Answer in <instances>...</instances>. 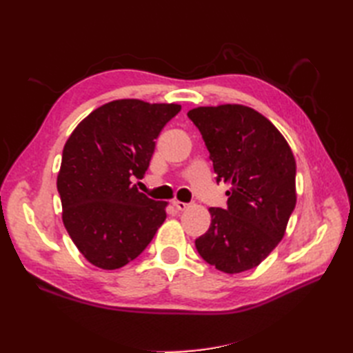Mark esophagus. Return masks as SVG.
<instances>
[{"instance_id":"34e87169","label":"esophagus","mask_w":353,"mask_h":353,"mask_svg":"<svg viewBox=\"0 0 353 353\" xmlns=\"http://www.w3.org/2000/svg\"><path fill=\"white\" fill-rule=\"evenodd\" d=\"M174 206L179 209V211H185V209H188L191 206V203H185V201L174 200Z\"/></svg>"}]
</instances>
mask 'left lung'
Segmentation results:
<instances>
[{
  "instance_id": "obj_1",
  "label": "left lung",
  "mask_w": 353,
  "mask_h": 353,
  "mask_svg": "<svg viewBox=\"0 0 353 353\" xmlns=\"http://www.w3.org/2000/svg\"><path fill=\"white\" fill-rule=\"evenodd\" d=\"M226 191L228 208H211L212 221L196 239L200 256L224 273L264 261L282 239L296 206V161L281 132L241 104L188 112Z\"/></svg>"
}]
</instances>
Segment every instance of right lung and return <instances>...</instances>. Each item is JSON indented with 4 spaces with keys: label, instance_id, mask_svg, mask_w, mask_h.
Wrapping results in <instances>:
<instances>
[{
    "label": "right lung",
    "instance_id": "right-lung-1",
    "mask_svg": "<svg viewBox=\"0 0 353 353\" xmlns=\"http://www.w3.org/2000/svg\"><path fill=\"white\" fill-rule=\"evenodd\" d=\"M179 104L117 100L91 112L66 141L57 176L66 230L83 256L103 270L138 258L167 219L165 201L132 183L142 179L154 139Z\"/></svg>",
    "mask_w": 353,
    "mask_h": 353
}]
</instances>
